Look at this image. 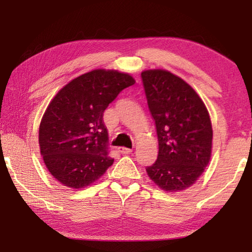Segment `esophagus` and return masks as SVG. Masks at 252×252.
<instances>
[{
	"label": "esophagus",
	"instance_id": "34e87169",
	"mask_svg": "<svg viewBox=\"0 0 252 252\" xmlns=\"http://www.w3.org/2000/svg\"><path fill=\"white\" fill-rule=\"evenodd\" d=\"M119 151L124 155H128V154L132 153V149H129V148H126V147H120Z\"/></svg>",
	"mask_w": 252,
	"mask_h": 252
}]
</instances>
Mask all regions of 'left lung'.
<instances>
[{
    "label": "left lung",
    "instance_id": "obj_1",
    "mask_svg": "<svg viewBox=\"0 0 252 252\" xmlns=\"http://www.w3.org/2000/svg\"><path fill=\"white\" fill-rule=\"evenodd\" d=\"M148 108L158 137V157L148 177L168 192L191 187L212 154V124L208 109L190 85L161 68L141 73Z\"/></svg>",
    "mask_w": 252,
    "mask_h": 252
}]
</instances>
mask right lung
<instances>
[{
    "mask_svg": "<svg viewBox=\"0 0 252 252\" xmlns=\"http://www.w3.org/2000/svg\"><path fill=\"white\" fill-rule=\"evenodd\" d=\"M134 84L129 73L96 68L74 78L54 96L41 119L39 146L44 165L58 182L85 188L113 164L103 112Z\"/></svg>",
    "mask_w": 252,
    "mask_h": 252,
    "instance_id": "add662e5",
    "label": "right lung"
}]
</instances>
